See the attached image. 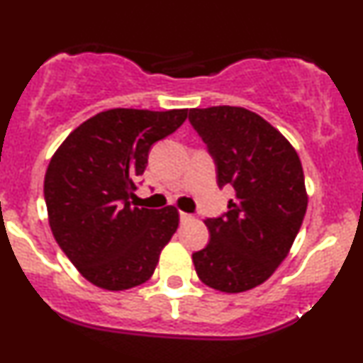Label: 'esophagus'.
<instances>
[{
  "label": "esophagus",
  "mask_w": 363,
  "mask_h": 363,
  "mask_svg": "<svg viewBox=\"0 0 363 363\" xmlns=\"http://www.w3.org/2000/svg\"><path fill=\"white\" fill-rule=\"evenodd\" d=\"M181 220L182 223H189V220H193V216L188 212H181Z\"/></svg>",
  "instance_id": "34e87169"
}]
</instances>
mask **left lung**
I'll use <instances>...</instances> for the list:
<instances>
[{
  "label": "left lung",
  "mask_w": 363,
  "mask_h": 363,
  "mask_svg": "<svg viewBox=\"0 0 363 363\" xmlns=\"http://www.w3.org/2000/svg\"><path fill=\"white\" fill-rule=\"evenodd\" d=\"M189 121L216 160L219 188L235 189L230 211L205 220L211 242L193 254L194 269L216 291H250L277 272L301 230L303 165L292 144L245 108H194Z\"/></svg>",
  "instance_id": "1"
}]
</instances>
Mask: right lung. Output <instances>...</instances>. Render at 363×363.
Segmentation results:
<instances>
[{
    "label": "right lung",
    "mask_w": 363,
    "mask_h": 363,
    "mask_svg": "<svg viewBox=\"0 0 363 363\" xmlns=\"http://www.w3.org/2000/svg\"><path fill=\"white\" fill-rule=\"evenodd\" d=\"M188 109L116 108L83 121L53 152L45 201L53 238L90 284L127 291L152 277L179 226L174 205L132 207L135 181L156 140L177 130Z\"/></svg>",
    "instance_id": "1"
}]
</instances>
